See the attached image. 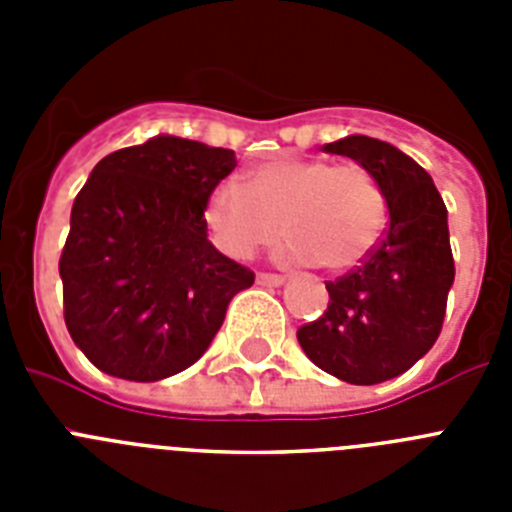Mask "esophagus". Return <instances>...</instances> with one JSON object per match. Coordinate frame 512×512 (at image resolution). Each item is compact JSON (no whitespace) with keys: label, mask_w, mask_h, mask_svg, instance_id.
I'll use <instances>...</instances> for the list:
<instances>
[{"label":"esophagus","mask_w":512,"mask_h":512,"mask_svg":"<svg viewBox=\"0 0 512 512\" xmlns=\"http://www.w3.org/2000/svg\"><path fill=\"white\" fill-rule=\"evenodd\" d=\"M256 284H261V287H282L284 277H279V274H256Z\"/></svg>","instance_id":"esophagus-1"}]
</instances>
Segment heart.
<instances>
[{
    "mask_svg": "<svg viewBox=\"0 0 512 512\" xmlns=\"http://www.w3.org/2000/svg\"><path fill=\"white\" fill-rule=\"evenodd\" d=\"M205 225L230 259L246 261L287 238L289 259L351 271L377 248L387 200L361 164L279 158L241 182H220L205 202Z\"/></svg>",
    "mask_w": 512,
    "mask_h": 512,
    "instance_id": "b5f03b06",
    "label": "heart"
}]
</instances>
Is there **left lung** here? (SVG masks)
<instances>
[{
  "label": "left lung",
  "mask_w": 512,
  "mask_h": 512,
  "mask_svg": "<svg viewBox=\"0 0 512 512\" xmlns=\"http://www.w3.org/2000/svg\"><path fill=\"white\" fill-rule=\"evenodd\" d=\"M323 151L354 158L377 179L390 225L359 269L325 282L328 310L302 325L297 341L312 364L343 382H387L423 359L441 333L454 284L449 212L431 174L384 140L346 135Z\"/></svg>",
  "instance_id": "obj_1"
}]
</instances>
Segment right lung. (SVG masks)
Instances as JSON below:
<instances>
[{
    "label": "right lung",
    "instance_id": "add662e5",
    "mask_svg": "<svg viewBox=\"0 0 512 512\" xmlns=\"http://www.w3.org/2000/svg\"><path fill=\"white\" fill-rule=\"evenodd\" d=\"M235 153L153 135L104 156L76 194L58 271L63 318L99 372L158 382L200 359L253 271L207 238Z\"/></svg>",
    "mask_w": 512,
    "mask_h": 512
}]
</instances>
